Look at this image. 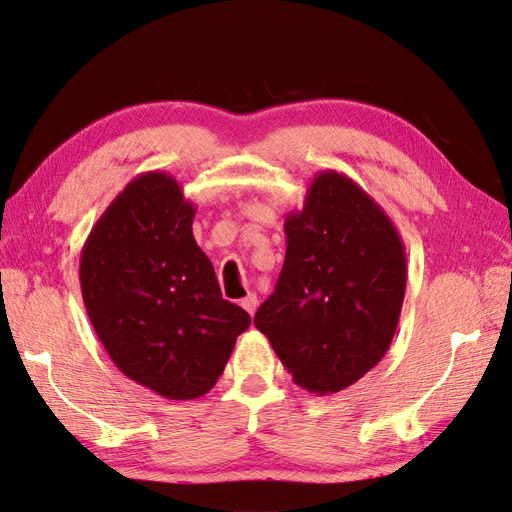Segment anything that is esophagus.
<instances>
[{"label":"esophagus","instance_id":"obj_1","mask_svg":"<svg viewBox=\"0 0 512 512\" xmlns=\"http://www.w3.org/2000/svg\"><path fill=\"white\" fill-rule=\"evenodd\" d=\"M240 305L245 307V310L254 316V312H256V307H258V296L256 294H247L243 301H240Z\"/></svg>","mask_w":512,"mask_h":512}]
</instances>
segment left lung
I'll use <instances>...</instances> for the list:
<instances>
[{
    "label": "left lung",
    "mask_w": 512,
    "mask_h": 512,
    "mask_svg": "<svg viewBox=\"0 0 512 512\" xmlns=\"http://www.w3.org/2000/svg\"><path fill=\"white\" fill-rule=\"evenodd\" d=\"M285 263L254 323L303 390L327 397L379 363L397 332L408 265L397 227L368 191L318 171L285 218Z\"/></svg>",
    "instance_id": "8db88e82"
}]
</instances>
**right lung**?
<instances>
[{"label": "right lung", "mask_w": 512, "mask_h": 512, "mask_svg": "<svg viewBox=\"0 0 512 512\" xmlns=\"http://www.w3.org/2000/svg\"><path fill=\"white\" fill-rule=\"evenodd\" d=\"M194 216L176 178L140 173L98 218L80 256L84 307L106 354L171 401L214 388L252 323L220 294L191 231Z\"/></svg>", "instance_id": "add662e5"}]
</instances>
